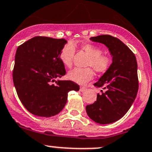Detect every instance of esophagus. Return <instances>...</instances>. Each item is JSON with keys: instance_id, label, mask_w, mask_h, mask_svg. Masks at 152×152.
<instances>
[{"instance_id": "1", "label": "esophagus", "mask_w": 152, "mask_h": 152, "mask_svg": "<svg viewBox=\"0 0 152 152\" xmlns=\"http://www.w3.org/2000/svg\"><path fill=\"white\" fill-rule=\"evenodd\" d=\"M86 91V88L84 87V86H81L80 87V91H81V92H83V91Z\"/></svg>"}]
</instances>
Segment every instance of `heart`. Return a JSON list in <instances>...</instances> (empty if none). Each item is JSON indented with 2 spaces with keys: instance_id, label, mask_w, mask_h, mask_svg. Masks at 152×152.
<instances>
[{
  "instance_id": "heart-1",
  "label": "heart",
  "mask_w": 152,
  "mask_h": 152,
  "mask_svg": "<svg viewBox=\"0 0 152 152\" xmlns=\"http://www.w3.org/2000/svg\"><path fill=\"white\" fill-rule=\"evenodd\" d=\"M80 48L87 55L89 56L86 66H91L97 73H105L110 68L113 64V58L110 55L103 53L99 47L92 44H82ZM76 49L74 44L66 43L61 49L59 54V58L61 63L66 67L70 68L73 64ZM94 71L90 67L85 69L75 68L69 73V78L71 81L79 84H85L93 79Z\"/></svg>"
}]
</instances>
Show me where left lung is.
<instances>
[{"mask_svg":"<svg viewBox=\"0 0 152 152\" xmlns=\"http://www.w3.org/2000/svg\"><path fill=\"white\" fill-rule=\"evenodd\" d=\"M91 40L103 43L113 56V64L94 86L105 92L97 95L94 103L86 107L88 115L97 123L118 121L127 113L137 96L139 88L136 56L127 45L108 34L92 37Z\"/></svg>","mask_w":152,"mask_h":152,"instance_id":"left-lung-1","label":"left lung"}]
</instances>
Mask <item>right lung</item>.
Returning a JSON list of instances; mask_svg holds the SVG:
<instances>
[{
    "label": "right lung",
    "mask_w": 152,
    "mask_h": 152,
    "mask_svg": "<svg viewBox=\"0 0 152 152\" xmlns=\"http://www.w3.org/2000/svg\"><path fill=\"white\" fill-rule=\"evenodd\" d=\"M66 43L63 38L37 36L18 47L14 86L22 104L34 115L49 118L58 114L66 103L69 91L79 90L71 81H56L66 74L59 58Z\"/></svg>",
    "instance_id": "right-lung-1"
}]
</instances>
